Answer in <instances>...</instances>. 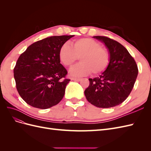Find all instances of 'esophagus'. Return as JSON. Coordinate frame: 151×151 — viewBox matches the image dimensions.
Returning <instances> with one entry per match:
<instances>
[{
    "label": "esophagus",
    "instance_id": "esophagus-1",
    "mask_svg": "<svg viewBox=\"0 0 151 151\" xmlns=\"http://www.w3.org/2000/svg\"><path fill=\"white\" fill-rule=\"evenodd\" d=\"M71 80L72 81H77L79 82L81 80V79H79V78H71Z\"/></svg>",
    "mask_w": 151,
    "mask_h": 151
}]
</instances>
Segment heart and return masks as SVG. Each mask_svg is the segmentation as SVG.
Segmentation results:
<instances>
[{
  "mask_svg": "<svg viewBox=\"0 0 151 151\" xmlns=\"http://www.w3.org/2000/svg\"><path fill=\"white\" fill-rule=\"evenodd\" d=\"M63 45L59 50L60 62L67 67H70L78 57L79 64L70 69V74L81 77L89 74H98L106 69L109 60V55L106 48L102 47L97 41L91 38H81Z\"/></svg>",
  "mask_w": 151,
  "mask_h": 151,
  "instance_id": "obj_1",
  "label": "heart"
}]
</instances>
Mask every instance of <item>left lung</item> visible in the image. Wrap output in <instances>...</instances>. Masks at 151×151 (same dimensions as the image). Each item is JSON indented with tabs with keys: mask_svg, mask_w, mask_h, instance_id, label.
Returning <instances> with one entry per match:
<instances>
[{
	"mask_svg": "<svg viewBox=\"0 0 151 151\" xmlns=\"http://www.w3.org/2000/svg\"><path fill=\"white\" fill-rule=\"evenodd\" d=\"M108 50L109 62L101 75L89 79V86L84 91L87 100L98 108H108L123 103L134 88L138 75L137 63L128 50L115 40L95 36Z\"/></svg>",
	"mask_w": 151,
	"mask_h": 151,
	"instance_id": "obj_1",
	"label": "left lung"
}]
</instances>
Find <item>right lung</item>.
I'll return each mask as SVG.
<instances>
[{
	"label": "right lung",
	"instance_id": "1",
	"mask_svg": "<svg viewBox=\"0 0 151 151\" xmlns=\"http://www.w3.org/2000/svg\"><path fill=\"white\" fill-rule=\"evenodd\" d=\"M74 35L53 36L29 46L19 56L14 68L16 88L30 106L47 109L57 104L70 79L59 59V50Z\"/></svg>",
	"mask_w": 151,
	"mask_h": 151
}]
</instances>
